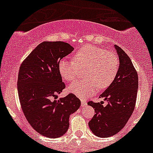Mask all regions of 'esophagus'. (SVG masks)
Returning <instances> with one entry per match:
<instances>
[{"mask_svg":"<svg viewBox=\"0 0 153 153\" xmlns=\"http://www.w3.org/2000/svg\"><path fill=\"white\" fill-rule=\"evenodd\" d=\"M86 106V102L84 100H81V106L82 107H84V106Z\"/></svg>","mask_w":153,"mask_h":153,"instance_id":"1","label":"esophagus"}]
</instances>
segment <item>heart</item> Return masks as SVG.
<instances>
[{
	"label": "heart",
	"mask_w": 153,
	"mask_h": 153,
	"mask_svg": "<svg viewBox=\"0 0 153 153\" xmlns=\"http://www.w3.org/2000/svg\"><path fill=\"white\" fill-rule=\"evenodd\" d=\"M74 60L62 59L58 64L60 76L67 82L74 80L79 70L87 68L86 80L75 81L67 90L80 99L88 98L97 90L106 89L113 83L119 70V60L114 53L87 45L75 54Z\"/></svg>",
	"instance_id": "b5f03b06"
}]
</instances>
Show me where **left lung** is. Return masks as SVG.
<instances>
[{"label": "left lung", "mask_w": 153, "mask_h": 153, "mask_svg": "<svg viewBox=\"0 0 153 153\" xmlns=\"http://www.w3.org/2000/svg\"><path fill=\"white\" fill-rule=\"evenodd\" d=\"M119 56L120 66L113 83L100 96L107 101L89 102L96 114L89 123L93 134L107 138L118 133L125 126L133 113L138 90V74L132 60L119 46L114 45Z\"/></svg>", "instance_id": "8db88e82"}]
</instances>
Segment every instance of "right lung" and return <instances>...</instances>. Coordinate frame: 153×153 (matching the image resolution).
I'll return each mask as SVG.
<instances>
[{"label":"right lung","mask_w":153,"mask_h":153,"mask_svg":"<svg viewBox=\"0 0 153 153\" xmlns=\"http://www.w3.org/2000/svg\"><path fill=\"white\" fill-rule=\"evenodd\" d=\"M73 51L65 42L44 41L20 67L17 91L23 113L31 126L46 137L63 136L70 116L80 106V100L73 93L56 100L65 88L58 64Z\"/></svg>","instance_id":"1"}]
</instances>
